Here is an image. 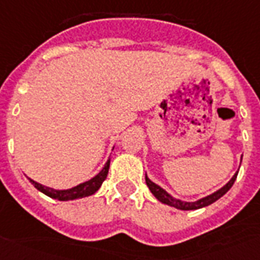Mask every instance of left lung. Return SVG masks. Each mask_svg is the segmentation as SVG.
<instances>
[{
	"label": "left lung",
	"instance_id": "8db88e82",
	"mask_svg": "<svg viewBox=\"0 0 260 260\" xmlns=\"http://www.w3.org/2000/svg\"><path fill=\"white\" fill-rule=\"evenodd\" d=\"M241 159H242V156H241ZM237 174L238 173L234 174L227 184H224L223 187H221V188H219L217 191H215L213 194L206 195V197H204V198L194 201V202H187V201L177 200V198L172 197V195H170L166 190H164L160 185L155 184L152 180H149V177L147 176V173H145V183H147V185H148L149 191L152 192L153 197H155V198H156L159 202H162V204H165V205L173 206V208H176V209H180V210H195V209H201V208H205V206L210 205V204L216 202V201L219 200V198H221V197L226 194L227 191L230 190L231 187H233V184H234V181H236V179H237Z\"/></svg>",
	"mask_w": 260,
	"mask_h": 260
}]
</instances>
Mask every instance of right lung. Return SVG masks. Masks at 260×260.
Listing matches in <instances>:
<instances>
[{
  "label": "right lung",
  "mask_w": 260,
  "mask_h": 260,
  "mask_svg": "<svg viewBox=\"0 0 260 260\" xmlns=\"http://www.w3.org/2000/svg\"><path fill=\"white\" fill-rule=\"evenodd\" d=\"M109 164H111V158H108L107 164L102 168V170L98 174H95L92 179L87 180L81 184H77L76 187H72V188H68V190H55V188H51V187H47V185H43L34 181L33 179L30 180V183L37 188L39 191H41L43 194H45L50 198H54V200L58 201H72V200H79V198H84V197H90V195L95 194L96 191L100 190V187L104 183V180L107 179L108 170H109Z\"/></svg>",
  "instance_id": "1"
}]
</instances>
